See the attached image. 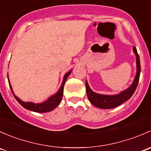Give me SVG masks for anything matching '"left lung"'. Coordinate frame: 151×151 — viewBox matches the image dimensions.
<instances>
[{
	"label": "left lung",
	"instance_id": "obj_1",
	"mask_svg": "<svg viewBox=\"0 0 151 151\" xmlns=\"http://www.w3.org/2000/svg\"><path fill=\"white\" fill-rule=\"evenodd\" d=\"M133 52L136 56V66L137 71L134 79L132 82V85L126 88L124 91H121L118 94L113 95H105V94H100L94 92L90 88L87 80L85 81V86H86V92L88 98L90 102L95 106L101 109H112L114 107L119 106L123 102L129 100L132 97L139 83V75H140V61L137 51L135 47H133Z\"/></svg>",
	"mask_w": 151,
	"mask_h": 151
}]
</instances>
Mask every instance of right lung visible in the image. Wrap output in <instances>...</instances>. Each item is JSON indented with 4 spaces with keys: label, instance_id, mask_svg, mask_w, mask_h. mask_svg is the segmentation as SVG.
Returning a JSON list of instances; mask_svg holds the SVG:
<instances>
[{
    "label": "right lung",
    "instance_id": "obj_1",
    "mask_svg": "<svg viewBox=\"0 0 151 151\" xmlns=\"http://www.w3.org/2000/svg\"><path fill=\"white\" fill-rule=\"evenodd\" d=\"M72 70L69 71L68 72H67L64 76H63V82H62V84L60 85V88H59L58 91L54 95L51 96L48 99H47L46 101H44L42 103H33L31 101H28V102H25V101H22L19 98H18L17 96L14 95V91L12 90V85L10 84L9 79V75H8V80H9V84L10 89L12 91V93H13L14 96L16 99L17 101L24 108L28 109V110L33 111V112H39V113H44V112H48L50 111L53 110L55 107H57L58 105L60 103L62 99V97H63V88H64L65 83H66L67 78H68V76L70 75V74L71 73Z\"/></svg>",
    "mask_w": 151,
    "mask_h": 151
}]
</instances>
